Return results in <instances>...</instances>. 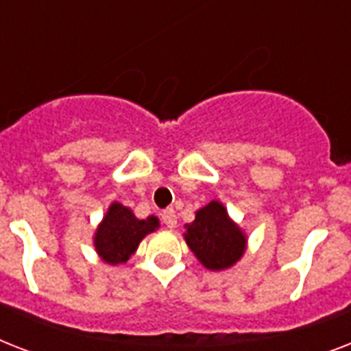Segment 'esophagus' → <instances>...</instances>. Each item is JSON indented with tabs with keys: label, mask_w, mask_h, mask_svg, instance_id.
<instances>
[{
	"label": "esophagus",
	"mask_w": 351,
	"mask_h": 351,
	"mask_svg": "<svg viewBox=\"0 0 351 351\" xmlns=\"http://www.w3.org/2000/svg\"><path fill=\"white\" fill-rule=\"evenodd\" d=\"M160 217H162V220H164V224L167 226L169 230H173V228H175V226H176V213H175V209H173V208L164 209Z\"/></svg>",
	"instance_id": "obj_1"
}]
</instances>
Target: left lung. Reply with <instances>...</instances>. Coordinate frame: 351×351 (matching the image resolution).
Instances as JSON below:
<instances>
[{"mask_svg":"<svg viewBox=\"0 0 351 351\" xmlns=\"http://www.w3.org/2000/svg\"><path fill=\"white\" fill-rule=\"evenodd\" d=\"M184 239L202 266L211 271L234 266L247 244L244 231L230 219L228 209L219 200L198 209L195 220L186 224Z\"/></svg>","mask_w":351,"mask_h":351,"instance_id":"1","label":"left lung"}]
</instances>
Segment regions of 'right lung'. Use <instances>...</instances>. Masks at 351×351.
<instances>
[{"instance_id":"1","label":"right lung","mask_w":351,"mask_h":351,"mask_svg":"<svg viewBox=\"0 0 351 351\" xmlns=\"http://www.w3.org/2000/svg\"><path fill=\"white\" fill-rule=\"evenodd\" d=\"M158 226L156 217L140 220L129 208L112 202L95 233V247L101 261L117 266L129 261L143 237L153 233Z\"/></svg>"}]
</instances>
